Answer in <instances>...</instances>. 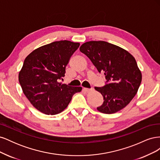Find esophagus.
<instances>
[{
    "label": "esophagus",
    "mask_w": 160,
    "mask_h": 160,
    "mask_svg": "<svg viewBox=\"0 0 160 160\" xmlns=\"http://www.w3.org/2000/svg\"><path fill=\"white\" fill-rule=\"evenodd\" d=\"M83 91H85V93H89V92L93 91V89H88V88H83Z\"/></svg>",
    "instance_id": "obj_1"
}]
</instances>
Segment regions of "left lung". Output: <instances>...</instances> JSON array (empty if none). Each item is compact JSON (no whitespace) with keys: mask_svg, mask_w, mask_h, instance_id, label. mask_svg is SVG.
<instances>
[{"mask_svg":"<svg viewBox=\"0 0 160 160\" xmlns=\"http://www.w3.org/2000/svg\"><path fill=\"white\" fill-rule=\"evenodd\" d=\"M79 50L99 72H103L107 80L103 87L95 88L104 100L97 109L111 114L123 109L136 95L142 82V73L135 58L122 48L101 41L85 42Z\"/></svg>","mask_w":160,"mask_h":160,"instance_id":"obj_1","label":"left lung"}]
</instances>
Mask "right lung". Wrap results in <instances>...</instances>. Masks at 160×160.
Instances as JSON below:
<instances>
[{
    "mask_svg": "<svg viewBox=\"0 0 160 160\" xmlns=\"http://www.w3.org/2000/svg\"><path fill=\"white\" fill-rule=\"evenodd\" d=\"M80 44L69 41H55L31 52L24 61L18 81L31 103L46 115L62 112L81 87L61 84L65 67Z\"/></svg>",
    "mask_w": 160,
    "mask_h": 160,
    "instance_id": "1",
    "label": "right lung"
}]
</instances>
